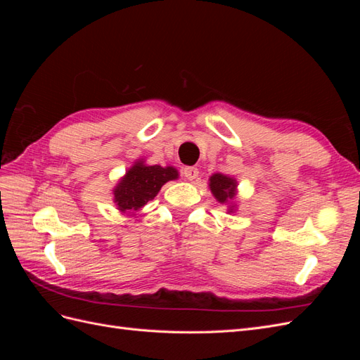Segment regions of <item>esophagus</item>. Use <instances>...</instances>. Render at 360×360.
Here are the masks:
<instances>
[{
  "instance_id": "1",
  "label": "esophagus",
  "mask_w": 360,
  "mask_h": 360,
  "mask_svg": "<svg viewBox=\"0 0 360 360\" xmlns=\"http://www.w3.org/2000/svg\"><path fill=\"white\" fill-rule=\"evenodd\" d=\"M198 169L195 168V167H184L183 168V176H184V179H188V180H195L198 177Z\"/></svg>"
}]
</instances>
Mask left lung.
<instances>
[{"label": "left lung", "mask_w": 360, "mask_h": 360, "mask_svg": "<svg viewBox=\"0 0 360 360\" xmlns=\"http://www.w3.org/2000/svg\"><path fill=\"white\" fill-rule=\"evenodd\" d=\"M210 191L213 192L217 201L226 202L228 200L234 198L236 180H233L231 177L222 176V174H214V176L210 177Z\"/></svg>", "instance_id": "left-lung-1"}]
</instances>
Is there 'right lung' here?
<instances>
[{
  "label": "right lung",
  "mask_w": 360,
  "mask_h": 360,
  "mask_svg": "<svg viewBox=\"0 0 360 360\" xmlns=\"http://www.w3.org/2000/svg\"><path fill=\"white\" fill-rule=\"evenodd\" d=\"M177 169L172 167H147L143 162H138L118 183L114 191V201L122 212L138 210L156 197L163 184L177 179Z\"/></svg>",
  "instance_id": "add662e5"
}]
</instances>
